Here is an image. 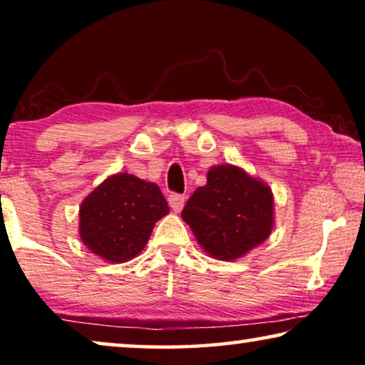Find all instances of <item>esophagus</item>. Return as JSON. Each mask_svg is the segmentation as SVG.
Wrapping results in <instances>:
<instances>
[{"label":"esophagus","mask_w":365,"mask_h":365,"mask_svg":"<svg viewBox=\"0 0 365 365\" xmlns=\"http://www.w3.org/2000/svg\"><path fill=\"white\" fill-rule=\"evenodd\" d=\"M168 201H169V206H171L173 211H174V212H179V211H181V209L184 207V202H186V197H184L182 194L173 192V194H169Z\"/></svg>","instance_id":"1"}]
</instances>
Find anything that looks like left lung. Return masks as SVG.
I'll return each instance as SVG.
<instances>
[{
    "label": "left lung",
    "instance_id": "obj_1",
    "mask_svg": "<svg viewBox=\"0 0 365 365\" xmlns=\"http://www.w3.org/2000/svg\"><path fill=\"white\" fill-rule=\"evenodd\" d=\"M204 251L221 261H234L266 241L274 224V199L269 186L241 168L222 164L207 173L182 209Z\"/></svg>",
    "mask_w": 365,
    "mask_h": 365
}]
</instances>
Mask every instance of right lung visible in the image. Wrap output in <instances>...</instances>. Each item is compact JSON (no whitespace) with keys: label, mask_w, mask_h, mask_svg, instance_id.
Listing matches in <instances>:
<instances>
[{"label":"right lung","mask_w":365,"mask_h":365,"mask_svg":"<svg viewBox=\"0 0 365 365\" xmlns=\"http://www.w3.org/2000/svg\"><path fill=\"white\" fill-rule=\"evenodd\" d=\"M168 212L156 184L133 174H114L83 201L79 236L98 256L124 262L143 251L154 224Z\"/></svg>","instance_id":"obj_1"}]
</instances>
